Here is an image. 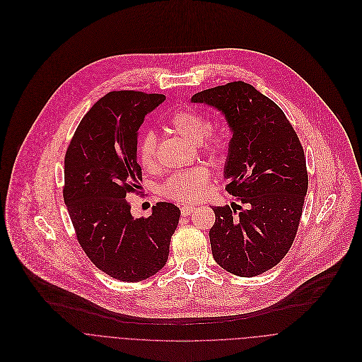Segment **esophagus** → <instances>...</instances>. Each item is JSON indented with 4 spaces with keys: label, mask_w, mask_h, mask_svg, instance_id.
I'll list each match as a JSON object with an SVG mask.
<instances>
[{
    "label": "esophagus",
    "mask_w": 362,
    "mask_h": 362,
    "mask_svg": "<svg viewBox=\"0 0 362 362\" xmlns=\"http://www.w3.org/2000/svg\"><path fill=\"white\" fill-rule=\"evenodd\" d=\"M194 211H195V206H194V205H181V214H182L184 216L191 215Z\"/></svg>",
    "instance_id": "1"
}]
</instances>
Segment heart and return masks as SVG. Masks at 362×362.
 Instances as JSON below:
<instances>
[{
	"label": "heart",
	"instance_id": "1",
	"mask_svg": "<svg viewBox=\"0 0 362 362\" xmlns=\"http://www.w3.org/2000/svg\"><path fill=\"white\" fill-rule=\"evenodd\" d=\"M173 129L185 139L201 144L209 156L224 153L227 141L223 132H206L208 119L204 114L192 108L175 111L170 117ZM138 163L146 170L157 167V135L153 131L142 134L138 142ZM208 187V173L204 168H192L181 171L168 178L163 187V192L180 202H195L205 194Z\"/></svg>",
	"mask_w": 362,
	"mask_h": 362
}]
</instances>
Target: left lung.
<instances>
[{"label": "left lung", "instance_id": "1", "mask_svg": "<svg viewBox=\"0 0 362 362\" xmlns=\"http://www.w3.org/2000/svg\"><path fill=\"white\" fill-rule=\"evenodd\" d=\"M191 103L224 115L233 134L227 191L244 204L212 208V257L234 275H259L285 257L297 235L308 188L301 142L282 110L247 83L204 90Z\"/></svg>", "mask_w": 362, "mask_h": 362}]
</instances>
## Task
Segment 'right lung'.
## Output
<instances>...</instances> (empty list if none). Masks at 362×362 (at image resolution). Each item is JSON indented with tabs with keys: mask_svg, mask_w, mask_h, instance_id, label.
I'll return each mask as SVG.
<instances>
[{
	"mask_svg": "<svg viewBox=\"0 0 362 362\" xmlns=\"http://www.w3.org/2000/svg\"><path fill=\"white\" fill-rule=\"evenodd\" d=\"M163 94L112 91L81 119L64 160V202L93 264L110 276L138 282L167 262L180 208L158 202L148 218H134L127 194L141 188L138 129Z\"/></svg>",
	"mask_w": 362,
	"mask_h": 362,
	"instance_id": "add662e5",
	"label": "right lung"
}]
</instances>
